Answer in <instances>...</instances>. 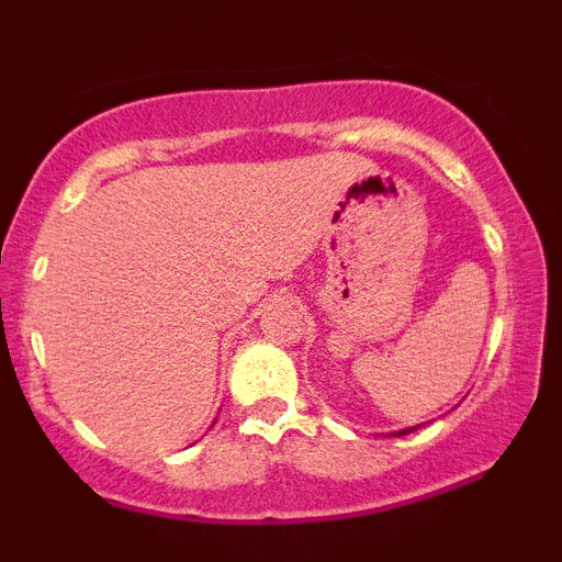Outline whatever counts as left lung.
Instances as JSON below:
<instances>
[{
  "instance_id": "obj_1",
  "label": "left lung",
  "mask_w": 562,
  "mask_h": 562,
  "mask_svg": "<svg viewBox=\"0 0 562 562\" xmlns=\"http://www.w3.org/2000/svg\"><path fill=\"white\" fill-rule=\"evenodd\" d=\"M417 428H420V425H417ZM412 430H415V428H406V430H398V434H396V436H404V434H412Z\"/></svg>"
}]
</instances>
